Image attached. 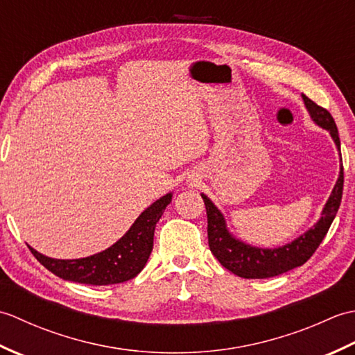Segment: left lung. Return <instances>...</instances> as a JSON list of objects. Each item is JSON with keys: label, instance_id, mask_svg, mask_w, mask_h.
Wrapping results in <instances>:
<instances>
[{"label": "left lung", "instance_id": "left-lung-1", "mask_svg": "<svg viewBox=\"0 0 355 355\" xmlns=\"http://www.w3.org/2000/svg\"><path fill=\"white\" fill-rule=\"evenodd\" d=\"M302 99L306 111L310 112L313 122L329 132L331 139L336 143L337 150L340 153V139H338V131L333 116L325 108L319 107L318 103L308 99L305 94H302ZM342 192L343 166L340 164L338 178L327 205L323 206L319 221L311 229H308L302 235L291 241V243L275 248L254 247L238 239L236 236H233L227 229V224H225V218L221 214V210L214 205V201L207 195L201 193L207 212V238L210 252L214 253V256L220 261L223 267L232 271L233 275L245 279L273 277L285 273V271L304 266L311 258L313 253L318 250L322 239L328 233L331 223L334 221L338 206H340L342 201Z\"/></svg>", "mask_w": 355, "mask_h": 355}]
</instances>
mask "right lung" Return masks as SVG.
Masks as SVG:
<instances>
[{
	"label": "right lung",
	"instance_id": "add662e5",
	"mask_svg": "<svg viewBox=\"0 0 355 355\" xmlns=\"http://www.w3.org/2000/svg\"><path fill=\"white\" fill-rule=\"evenodd\" d=\"M171 201V192L163 195L143 210L117 243L87 258L55 259L36 252L32 247L28 248L45 268L65 281L88 285H111L130 281L146 266L153 252L155 225Z\"/></svg>",
	"mask_w": 355,
	"mask_h": 355
}]
</instances>
